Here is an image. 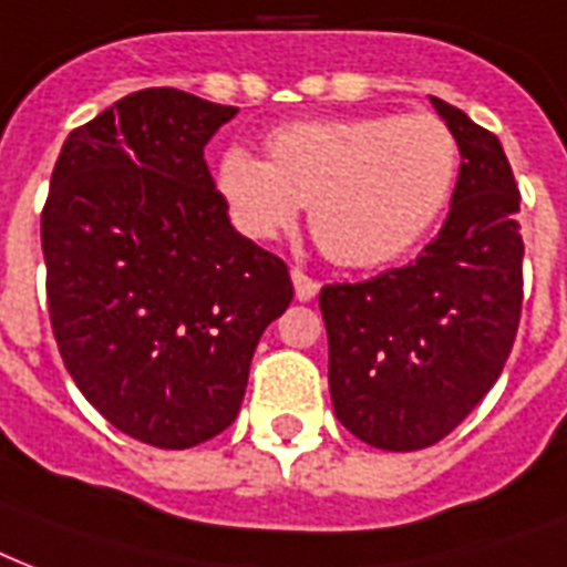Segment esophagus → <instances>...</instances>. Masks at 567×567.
<instances>
[{"label": "esophagus", "instance_id": "1", "mask_svg": "<svg viewBox=\"0 0 567 567\" xmlns=\"http://www.w3.org/2000/svg\"><path fill=\"white\" fill-rule=\"evenodd\" d=\"M292 287H296L298 301H313L316 292H319V284L301 269H292Z\"/></svg>", "mask_w": 567, "mask_h": 567}]
</instances>
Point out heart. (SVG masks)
Here are the masks:
<instances>
[{
  "mask_svg": "<svg viewBox=\"0 0 567 567\" xmlns=\"http://www.w3.org/2000/svg\"><path fill=\"white\" fill-rule=\"evenodd\" d=\"M266 147L269 162L227 147L215 165V192L236 230L266 243L310 204L316 243L354 269L414 251L458 179V142L429 112L298 121Z\"/></svg>",
  "mask_w": 567,
  "mask_h": 567,
  "instance_id": "1",
  "label": "heart"
}]
</instances>
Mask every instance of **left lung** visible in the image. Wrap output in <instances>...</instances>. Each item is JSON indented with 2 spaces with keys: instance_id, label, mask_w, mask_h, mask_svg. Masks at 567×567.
<instances>
[{
  "instance_id": "obj_1",
  "label": "left lung",
  "mask_w": 567,
  "mask_h": 567,
  "mask_svg": "<svg viewBox=\"0 0 567 567\" xmlns=\"http://www.w3.org/2000/svg\"><path fill=\"white\" fill-rule=\"evenodd\" d=\"M462 168L450 215L414 262L319 292L337 420L390 452L432 446L506 367L524 301L520 195L503 144L432 96Z\"/></svg>"
}]
</instances>
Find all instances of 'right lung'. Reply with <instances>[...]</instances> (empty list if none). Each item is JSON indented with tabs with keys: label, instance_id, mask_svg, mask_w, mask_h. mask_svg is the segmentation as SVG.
<instances>
[{
	"label": "right lung",
	"instance_id": "right-lung-1",
	"mask_svg": "<svg viewBox=\"0 0 567 567\" xmlns=\"http://www.w3.org/2000/svg\"><path fill=\"white\" fill-rule=\"evenodd\" d=\"M239 109L144 87L68 135L41 215L55 343L135 441L188 450L234 423L287 262L236 234L204 147Z\"/></svg>",
	"mask_w": 567,
	"mask_h": 567
}]
</instances>
